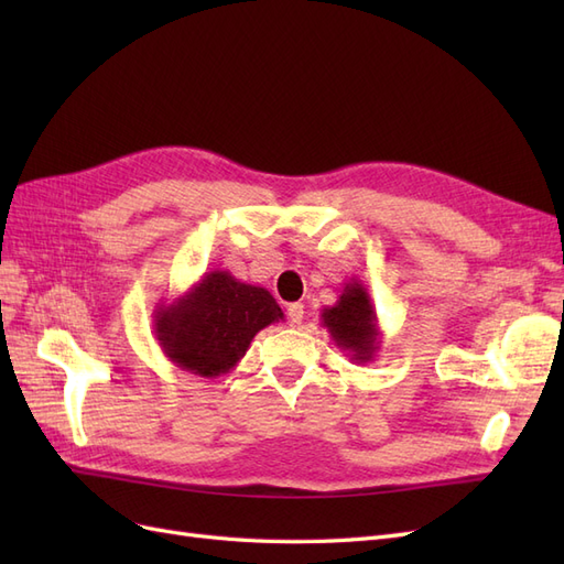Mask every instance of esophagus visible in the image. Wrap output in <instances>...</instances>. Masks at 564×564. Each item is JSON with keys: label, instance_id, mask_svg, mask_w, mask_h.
<instances>
[{"label": "esophagus", "instance_id": "1", "mask_svg": "<svg viewBox=\"0 0 564 564\" xmlns=\"http://www.w3.org/2000/svg\"><path fill=\"white\" fill-rule=\"evenodd\" d=\"M303 303H289L286 305V315H289V319H292L294 324H301L303 322Z\"/></svg>", "mask_w": 564, "mask_h": 564}]
</instances>
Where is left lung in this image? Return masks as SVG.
Masks as SVG:
<instances>
[{"mask_svg": "<svg viewBox=\"0 0 564 564\" xmlns=\"http://www.w3.org/2000/svg\"><path fill=\"white\" fill-rule=\"evenodd\" d=\"M322 327H327L334 344L344 350L355 365L371 362L381 350V329L377 311H373L367 286L355 278L346 282L338 301L322 311Z\"/></svg>", "mask_w": 564, "mask_h": 564, "instance_id": "1", "label": "left lung"}]
</instances>
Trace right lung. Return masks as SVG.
<instances>
[{
    "mask_svg": "<svg viewBox=\"0 0 564 564\" xmlns=\"http://www.w3.org/2000/svg\"><path fill=\"white\" fill-rule=\"evenodd\" d=\"M152 329L169 362L195 377L216 379L242 360L253 336L284 313L263 286L212 270L172 303L152 313Z\"/></svg>",
    "mask_w": 564,
    "mask_h": 564,
    "instance_id": "right-lung-1",
    "label": "right lung"
}]
</instances>
